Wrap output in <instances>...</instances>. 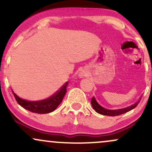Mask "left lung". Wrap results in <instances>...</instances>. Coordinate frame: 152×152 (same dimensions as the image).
<instances>
[{
	"label": "left lung",
	"mask_w": 152,
	"mask_h": 152,
	"mask_svg": "<svg viewBox=\"0 0 152 152\" xmlns=\"http://www.w3.org/2000/svg\"><path fill=\"white\" fill-rule=\"evenodd\" d=\"M142 99V98H141ZM141 99H139L138 102H137L135 104H134L133 105L128 106L126 108H124V109H116V110H111V109H105L104 107H103L97 102L96 99L95 97H93L91 99V105L93 109L96 111L98 114H100L102 115H104V116H118V115H121L123 114H125V113L128 112V111H131L134 108L136 107L138 105L139 102H140Z\"/></svg>",
	"instance_id": "8db88e82"
}]
</instances>
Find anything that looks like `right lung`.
<instances>
[{
    "label": "right lung",
    "mask_w": 152,
    "mask_h": 152,
    "mask_svg": "<svg viewBox=\"0 0 152 152\" xmlns=\"http://www.w3.org/2000/svg\"><path fill=\"white\" fill-rule=\"evenodd\" d=\"M68 83L69 82H66L64 85L61 86V88L58 91L56 92L53 95L41 101H28L20 98L13 92V91H12V93L13 94V96L18 104L25 109L28 110L33 113H36V114H48L56 109L59 104L62 102L63 99L66 93V87H67Z\"/></svg>",
    "instance_id": "add662e5"
}]
</instances>
